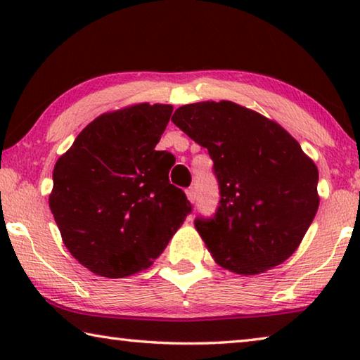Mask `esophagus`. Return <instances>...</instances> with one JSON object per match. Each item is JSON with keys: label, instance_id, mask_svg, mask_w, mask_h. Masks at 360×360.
I'll list each match as a JSON object with an SVG mask.
<instances>
[{"label": "esophagus", "instance_id": "esophagus-1", "mask_svg": "<svg viewBox=\"0 0 360 360\" xmlns=\"http://www.w3.org/2000/svg\"><path fill=\"white\" fill-rule=\"evenodd\" d=\"M186 195H187L188 202L195 203V198H197V193H195V188H193V187H188L187 191H186Z\"/></svg>", "mask_w": 360, "mask_h": 360}]
</instances>
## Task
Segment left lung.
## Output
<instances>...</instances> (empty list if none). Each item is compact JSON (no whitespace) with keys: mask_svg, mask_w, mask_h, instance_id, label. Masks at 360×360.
Here are the masks:
<instances>
[{"mask_svg":"<svg viewBox=\"0 0 360 360\" xmlns=\"http://www.w3.org/2000/svg\"><path fill=\"white\" fill-rule=\"evenodd\" d=\"M173 124L210 152L219 182L212 217L195 229L219 265L257 275L300 245L319 206V173L281 125L231 101L181 106Z\"/></svg>","mask_w":360,"mask_h":360,"instance_id":"8db88e82","label":"left lung"}]
</instances>
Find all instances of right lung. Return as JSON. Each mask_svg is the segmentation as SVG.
Wrapping results in <instances>:
<instances>
[{"mask_svg": "<svg viewBox=\"0 0 360 360\" xmlns=\"http://www.w3.org/2000/svg\"><path fill=\"white\" fill-rule=\"evenodd\" d=\"M172 105H133L85 127L53 168L49 206L65 246L95 275L125 278L165 251L192 205L155 150Z\"/></svg>", "mask_w": 360, "mask_h": 360, "instance_id": "1", "label": "right lung"}]
</instances>
